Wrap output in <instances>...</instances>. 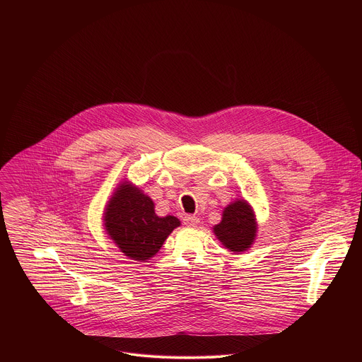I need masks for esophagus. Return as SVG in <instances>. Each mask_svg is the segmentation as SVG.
Returning a JSON list of instances; mask_svg holds the SVG:
<instances>
[{
    "label": "esophagus",
    "mask_w": 362,
    "mask_h": 362,
    "mask_svg": "<svg viewBox=\"0 0 362 362\" xmlns=\"http://www.w3.org/2000/svg\"><path fill=\"white\" fill-rule=\"evenodd\" d=\"M183 223H185L186 226H196V225L199 223V218L194 216V215H186V216L183 218Z\"/></svg>",
    "instance_id": "esophagus-1"
}]
</instances>
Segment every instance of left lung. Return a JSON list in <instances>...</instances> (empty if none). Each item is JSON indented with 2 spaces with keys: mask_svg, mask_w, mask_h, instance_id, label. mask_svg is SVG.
Wrapping results in <instances>:
<instances>
[{
  "mask_svg": "<svg viewBox=\"0 0 362 362\" xmlns=\"http://www.w3.org/2000/svg\"><path fill=\"white\" fill-rule=\"evenodd\" d=\"M214 233L235 255L252 247L257 233V222L249 202L245 199L230 202L222 212V221L214 226Z\"/></svg>",
  "mask_w": 362,
  "mask_h": 362,
  "instance_id": "1",
  "label": "left lung"
}]
</instances>
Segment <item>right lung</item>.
Here are the masks:
<instances>
[{"label":"right lung","instance_id":"1","mask_svg":"<svg viewBox=\"0 0 362 362\" xmlns=\"http://www.w3.org/2000/svg\"><path fill=\"white\" fill-rule=\"evenodd\" d=\"M107 236L129 259L146 262L180 226L176 216H158L153 200L129 180L120 182L103 214Z\"/></svg>","mask_w":362,"mask_h":362}]
</instances>
